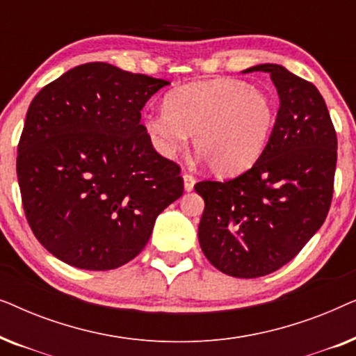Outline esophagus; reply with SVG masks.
I'll use <instances>...</instances> for the list:
<instances>
[{"label": "esophagus", "mask_w": 356, "mask_h": 356, "mask_svg": "<svg viewBox=\"0 0 356 356\" xmlns=\"http://www.w3.org/2000/svg\"><path fill=\"white\" fill-rule=\"evenodd\" d=\"M183 181H184V189H186V191H193L194 184H196V178H194L191 173H184Z\"/></svg>", "instance_id": "obj_1"}]
</instances>
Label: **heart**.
I'll list each match as a JSON object with an SVG mask.
<instances>
[{
	"mask_svg": "<svg viewBox=\"0 0 356 356\" xmlns=\"http://www.w3.org/2000/svg\"><path fill=\"white\" fill-rule=\"evenodd\" d=\"M275 123V106L264 90L218 79L173 89L165 110L147 111L144 128L162 157H175L193 134L209 168L232 175L259 159Z\"/></svg>",
	"mask_w": 356,
	"mask_h": 356,
	"instance_id": "b5f03b06",
	"label": "heart"
}]
</instances>
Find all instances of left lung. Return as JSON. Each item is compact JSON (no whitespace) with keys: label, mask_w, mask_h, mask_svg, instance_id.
Wrapping results in <instances>:
<instances>
[{"label":"left lung","mask_w":356,"mask_h":356,"mask_svg":"<svg viewBox=\"0 0 356 356\" xmlns=\"http://www.w3.org/2000/svg\"><path fill=\"white\" fill-rule=\"evenodd\" d=\"M250 71L269 72L280 97L269 140L245 173L194 186L206 204L204 256L238 279L270 274L298 254L327 217L337 163V134L316 86L280 65Z\"/></svg>","instance_id":"left-lung-1"}]
</instances>
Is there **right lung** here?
<instances>
[{"mask_svg":"<svg viewBox=\"0 0 356 356\" xmlns=\"http://www.w3.org/2000/svg\"><path fill=\"white\" fill-rule=\"evenodd\" d=\"M168 84L99 61L33 97L17 181L33 235L58 259L86 270L126 264L183 194L179 165L152 147L140 124V110Z\"/></svg>","mask_w":356,"mask_h":356,"instance_id":"right-lung-1","label":"right lung"}]
</instances>
